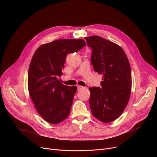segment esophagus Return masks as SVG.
<instances>
[{"label": "esophagus", "mask_w": 157, "mask_h": 157, "mask_svg": "<svg viewBox=\"0 0 157 157\" xmlns=\"http://www.w3.org/2000/svg\"><path fill=\"white\" fill-rule=\"evenodd\" d=\"M77 88H78V90H80L81 89H83L84 87L82 86H80V85H78L77 86Z\"/></svg>", "instance_id": "34e87169"}]
</instances>
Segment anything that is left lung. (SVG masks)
I'll list each match as a JSON object with an SVG mask.
<instances>
[{"mask_svg":"<svg viewBox=\"0 0 157 157\" xmlns=\"http://www.w3.org/2000/svg\"><path fill=\"white\" fill-rule=\"evenodd\" d=\"M92 49L91 62L94 71L102 74V88H89V103L94 116L103 123L117 120L128 102L132 76L128 58L123 49L103 37H85Z\"/></svg>","mask_w":157,"mask_h":157,"instance_id":"left-lung-1","label":"left lung"}]
</instances>
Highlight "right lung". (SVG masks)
Wrapping results in <instances>:
<instances>
[{
	"instance_id": "right-lung-1",
	"label": "right lung",
	"mask_w": 157,
	"mask_h": 157,
	"mask_svg": "<svg viewBox=\"0 0 157 157\" xmlns=\"http://www.w3.org/2000/svg\"><path fill=\"white\" fill-rule=\"evenodd\" d=\"M86 45L83 39H59L41 45L33 55L28 74V88L39 114L52 124L67 118L71 111L76 86L63 85L59 77L67 55Z\"/></svg>"
}]
</instances>
